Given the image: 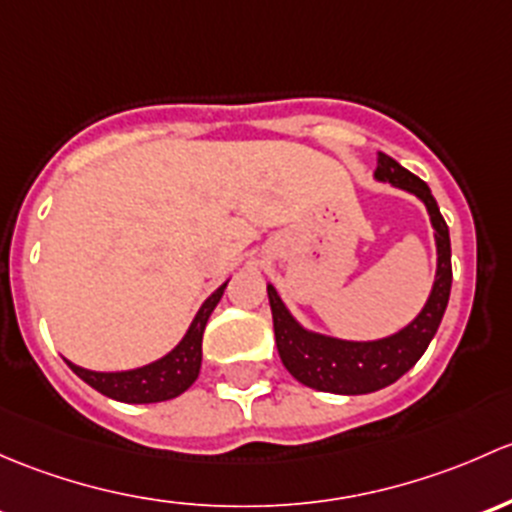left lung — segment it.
<instances>
[{"instance_id":"8db88e82","label":"left lung","mask_w":512,"mask_h":512,"mask_svg":"<svg viewBox=\"0 0 512 512\" xmlns=\"http://www.w3.org/2000/svg\"><path fill=\"white\" fill-rule=\"evenodd\" d=\"M379 182L412 192L426 204L436 239V278L429 300L407 328L382 340L355 342L310 333L288 313L276 288L268 286V303L273 313V333L276 347L286 370L300 384L318 392L333 394H370L389 387L402 374H407L419 362L429 347L431 337L439 330L451 295V239L449 226L439 212V204L431 197V189L424 179L404 170L397 160L379 152L377 172Z\"/></svg>"}]
</instances>
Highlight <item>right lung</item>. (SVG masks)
Listing matches in <instances>:
<instances>
[{
	"mask_svg": "<svg viewBox=\"0 0 512 512\" xmlns=\"http://www.w3.org/2000/svg\"><path fill=\"white\" fill-rule=\"evenodd\" d=\"M229 283V281H226ZM226 283L209 295L202 303V308L194 315L192 325H189L187 335L179 340V345L172 352H167L160 360L150 362V365L138 367V370H125V372H93L83 370V367L73 365L66 360L78 377L93 389L110 399H118L125 404H155L175 399L182 392H187L199 377V367H202V337L207 320L212 310L224 295Z\"/></svg>",
	"mask_w": 512,
	"mask_h": 512,
	"instance_id": "add662e5",
	"label": "right lung"
}]
</instances>
